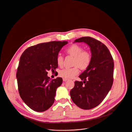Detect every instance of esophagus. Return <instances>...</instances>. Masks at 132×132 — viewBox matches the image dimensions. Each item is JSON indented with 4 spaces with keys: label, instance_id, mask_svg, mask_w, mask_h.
Here are the masks:
<instances>
[{
    "label": "esophagus",
    "instance_id": "34e87169",
    "mask_svg": "<svg viewBox=\"0 0 132 132\" xmlns=\"http://www.w3.org/2000/svg\"><path fill=\"white\" fill-rule=\"evenodd\" d=\"M68 80V79L65 78H63V81L64 82H66V81H67Z\"/></svg>",
    "mask_w": 132,
    "mask_h": 132
}]
</instances>
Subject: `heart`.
Masks as SVG:
<instances>
[{"mask_svg": "<svg viewBox=\"0 0 132 132\" xmlns=\"http://www.w3.org/2000/svg\"><path fill=\"white\" fill-rule=\"evenodd\" d=\"M83 49L82 47L76 44L72 45L67 48L66 54L73 57L72 65L74 67L60 70L59 72L60 77L67 79L71 78L78 73V68L81 70H85L89 67L92 60L91 53L88 50ZM56 60L58 65L62 67L64 61L63 56L59 54Z\"/></svg>", "mask_w": 132, "mask_h": 132, "instance_id": "obj_1", "label": "heart"}]
</instances>
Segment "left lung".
<instances>
[{
  "mask_svg": "<svg viewBox=\"0 0 132 132\" xmlns=\"http://www.w3.org/2000/svg\"><path fill=\"white\" fill-rule=\"evenodd\" d=\"M84 42L89 47L92 60L89 67L79 76L83 81H75L70 91L71 98L77 107L92 109L103 101L113 84L114 62L110 52L100 41L83 37L74 43Z\"/></svg>",
  "mask_w": 132,
  "mask_h": 132,
  "instance_id": "1",
  "label": "left lung"
}]
</instances>
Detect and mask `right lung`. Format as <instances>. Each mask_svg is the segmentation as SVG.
I'll return each mask as SVG.
<instances>
[{"mask_svg":"<svg viewBox=\"0 0 132 132\" xmlns=\"http://www.w3.org/2000/svg\"><path fill=\"white\" fill-rule=\"evenodd\" d=\"M68 42L54 41L38 44L22 54L16 72L20 96L24 103L37 112L48 110L55 101L57 88L62 78L50 80L47 71L58 68L57 57Z\"/></svg>","mask_w":132,"mask_h":132,"instance_id":"add662e5","label":"right lung"}]
</instances>
